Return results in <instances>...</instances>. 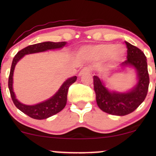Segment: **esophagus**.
<instances>
[{"label":"esophagus","mask_w":156,"mask_h":156,"mask_svg":"<svg viewBox=\"0 0 156 156\" xmlns=\"http://www.w3.org/2000/svg\"><path fill=\"white\" fill-rule=\"evenodd\" d=\"M90 73V69H89V67H84L80 71L78 76H83L84 74H87V73Z\"/></svg>","instance_id":"34e87169"}]
</instances>
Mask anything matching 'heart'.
Here are the masks:
<instances>
[{"mask_svg":"<svg viewBox=\"0 0 156 156\" xmlns=\"http://www.w3.org/2000/svg\"><path fill=\"white\" fill-rule=\"evenodd\" d=\"M126 50L122 45L114 44H101L84 47L80 50V54L93 59L106 58L108 64H112L121 62L124 58Z\"/></svg>","mask_w":156,"mask_h":156,"instance_id":"obj_1","label":"heart"}]
</instances>
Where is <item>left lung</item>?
<instances>
[{"instance_id":"obj_1","label":"left lung","mask_w":156,"mask_h":156,"mask_svg":"<svg viewBox=\"0 0 156 156\" xmlns=\"http://www.w3.org/2000/svg\"><path fill=\"white\" fill-rule=\"evenodd\" d=\"M125 44L128 55L127 60L120 64V69L132 67L136 70L137 82L133 88L125 92L110 90L99 77H93L97 104L103 112L112 115L125 116L135 111L145 99L150 83L145 55L129 42Z\"/></svg>"}]
</instances>
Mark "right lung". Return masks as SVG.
I'll use <instances>...</instances> for the list:
<instances>
[{
	"label": "right lung",
	"instance_id": "add662e5",
	"mask_svg": "<svg viewBox=\"0 0 156 156\" xmlns=\"http://www.w3.org/2000/svg\"><path fill=\"white\" fill-rule=\"evenodd\" d=\"M67 44L66 42H44L41 43H37L28 47L23 48L20 51H19L15 55V58L12 61V67H11L10 74L9 77V89L12 99L13 101L14 104L19 110L26 114V115L29 116L30 117L36 119H44L55 115L57 113L60 112L65 107L67 103V92L69 87L71 84L76 82L77 80L76 76L71 77L67 78L65 81L62 83L61 87L57 91L56 93L51 98L46 100L43 102L37 103L35 105H26L20 103L18 100L16 98L15 94L13 89V75L16 64L19 62L23 56L28 54L32 53H41V52H45L48 51H53V50L62 49Z\"/></svg>",
	"mask_w": 156,
	"mask_h": 156
}]
</instances>
